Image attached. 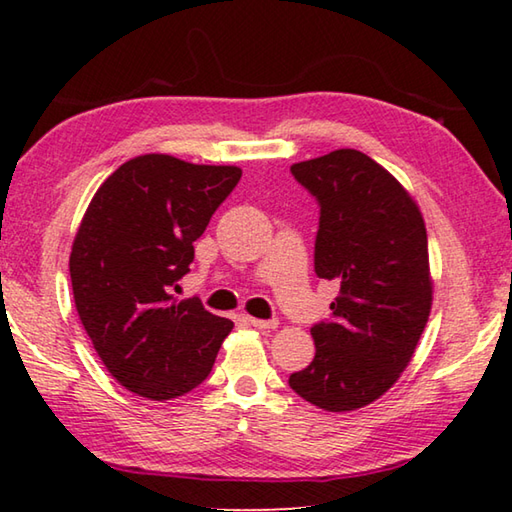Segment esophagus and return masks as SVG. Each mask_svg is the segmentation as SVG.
Returning <instances> with one entry per match:
<instances>
[{
  "label": "esophagus",
  "mask_w": 512,
  "mask_h": 512,
  "mask_svg": "<svg viewBox=\"0 0 512 512\" xmlns=\"http://www.w3.org/2000/svg\"><path fill=\"white\" fill-rule=\"evenodd\" d=\"M248 323L253 325V327H257V329H275L277 327V320L275 318H268V320H264V318H248Z\"/></svg>",
  "instance_id": "obj_1"
}]
</instances>
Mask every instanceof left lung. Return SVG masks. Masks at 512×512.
Here are the masks:
<instances>
[{
    "label": "left lung",
    "instance_id": "left-lung-1",
    "mask_svg": "<svg viewBox=\"0 0 512 512\" xmlns=\"http://www.w3.org/2000/svg\"><path fill=\"white\" fill-rule=\"evenodd\" d=\"M320 207L314 271L339 284L311 327L316 357L289 386L325 411L361 409L409 366L431 311L427 228L409 192L366 153L339 149L291 167Z\"/></svg>",
    "mask_w": 512,
    "mask_h": 512
}]
</instances>
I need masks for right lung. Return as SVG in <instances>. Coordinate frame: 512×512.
<instances>
[{
  "mask_svg": "<svg viewBox=\"0 0 512 512\" xmlns=\"http://www.w3.org/2000/svg\"><path fill=\"white\" fill-rule=\"evenodd\" d=\"M239 178V167L140 155L97 189L83 216L69 255L76 311L110 375L135 395L162 402L203 384L235 327L171 291Z\"/></svg>",
  "mask_w": 512,
  "mask_h": 512,
  "instance_id": "1",
  "label": "right lung"
}]
</instances>
